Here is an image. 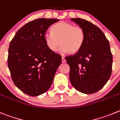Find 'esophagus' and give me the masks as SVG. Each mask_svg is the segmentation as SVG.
<instances>
[{
	"label": "esophagus",
	"mask_w": 120,
	"mask_h": 120,
	"mask_svg": "<svg viewBox=\"0 0 120 120\" xmlns=\"http://www.w3.org/2000/svg\"><path fill=\"white\" fill-rule=\"evenodd\" d=\"M66 61V60L65 58H64V57H62V62L63 63H65Z\"/></svg>",
	"instance_id": "1"
}]
</instances>
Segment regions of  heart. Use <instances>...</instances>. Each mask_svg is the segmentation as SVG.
Here are the masks:
<instances>
[{"instance_id": "heart-1", "label": "heart", "mask_w": 120, "mask_h": 120, "mask_svg": "<svg viewBox=\"0 0 120 120\" xmlns=\"http://www.w3.org/2000/svg\"><path fill=\"white\" fill-rule=\"evenodd\" d=\"M51 32L45 33L44 38L47 48L51 52H56L60 44L61 53L75 54L81 49L86 41L84 29L69 22L61 21L55 24L51 28Z\"/></svg>"}]
</instances>
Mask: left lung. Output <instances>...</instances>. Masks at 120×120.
Here are the masks:
<instances>
[{
	"instance_id": "left-lung-1",
	"label": "left lung",
	"mask_w": 120,
	"mask_h": 120,
	"mask_svg": "<svg viewBox=\"0 0 120 120\" xmlns=\"http://www.w3.org/2000/svg\"><path fill=\"white\" fill-rule=\"evenodd\" d=\"M71 20L84 29L86 38L78 52L65 57L70 66V81L78 91L94 93L104 87L112 73L109 43L103 32L91 22L82 18Z\"/></svg>"
}]
</instances>
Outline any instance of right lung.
Instances as JSON below:
<instances>
[{"mask_svg": "<svg viewBox=\"0 0 120 120\" xmlns=\"http://www.w3.org/2000/svg\"><path fill=\"white\" fill-rule=\"evenodd\" d=\"M54 18H39L20 28L9 44L8 66L14 84L31 96L44 93L51 87L61 63L60 54L51 52L44 36Z\"/></svg>", "mask_w": 120, "mask_h": 120, "instance_id": "right-lung-1", "label": "right lung"}]
</instances>
